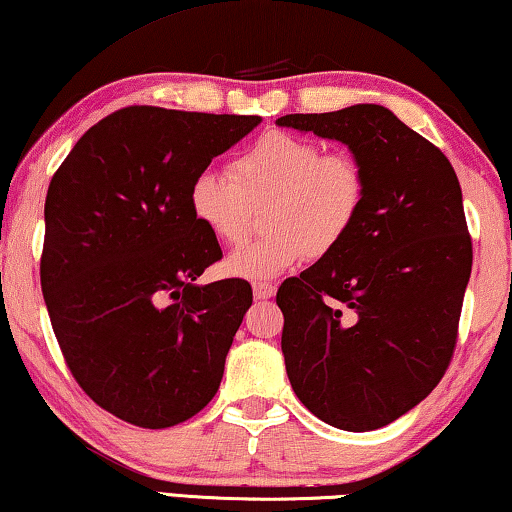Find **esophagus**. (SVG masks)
<instances>
[{
	"instance_id": "1",
	"label": "esophagus",
	"mask_w": 512,
	"mask_h": 512,
	"mask_svg": "<svg viewBox=\"0 0 512 512\" xmlns=\"http://www.w3.org/2000/svg\"><path fill=\"white\" fill-rule=\"evenodd\" d=\"M253 294H255L257 301H266V299H271L273 294H276V287H273L271 282H255Z\"/></svg>"
}]
</instances>
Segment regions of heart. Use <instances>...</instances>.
Returning a JSON list of instances; mask_svg holds the SVG:
<instances>
[{"instance_id": "heart-1", "label": "heart", "mask_w": 512, "mask_h": 512, "mask_svg": "<svg viewBox=\"0 0 512 512\" xmlns=\"http://www.w3.org/2000/svg\"><path fill=\"white\" fill-rule=\"evenodd\" d=\"M368 183L349 154H324L308 137L266 133L232 160L230 174L204 170L190 183V211L223 246L250 234V207H262V241L236 250L225 262L234 278L271 280L305 255L333 253L361 216Z\"/></svg>"}]
</instances>
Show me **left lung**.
<instances>
[{"instance_id":"1","label":"left lung","mask_w":512,"mask_h":512,"mask_svg":"<svg viewBox=\"0 0 512 512\" xmlns=\"http://www.w3.org/2000/svg\"><path fill=\"white\" fill-rule=\"evenodd\" d=\"M276 124L342 142L365 172L352 232L282 282L276 301L296 398L338 430H377L425 400L451 363L474 257L460 181L384 105Z\"/></svg>"}]
</instances>
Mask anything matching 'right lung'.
Returning <instances> with one entry per match:
<instances>
[{"instance_id":"add662e5","label":"right lung","mask_w":512,"mask_h":512,"mask_svg":"<svg viewBox=\"0 0 512 512\" xmlns=\"http://www.w3.org/2000/svg\"><path fill=\"white\" fill-rule=\"evenodd\" d=\"M259 124L133 105L91 126L50 181L43 299L75 381L121 421L172 427L218 391L253 289L197 285L223 253L188 193Z\"/></svg>"}]
</instances>
